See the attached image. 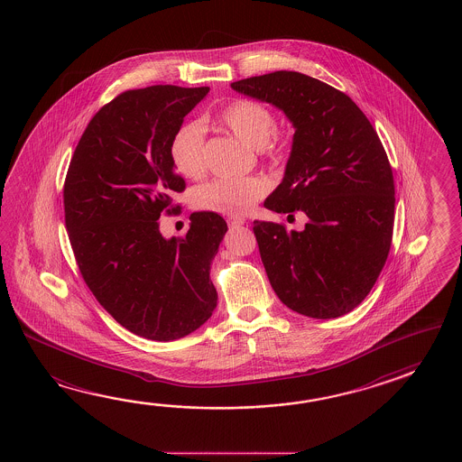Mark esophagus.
<instances>
[{
	"label": "esophagus",
	"mask_w": 462,
	"mask_h": 462,
	"mask_svg": "<svg viewBox=\"0 0 462 462\" xmlns=\"http://www.w3.org/2000/svg\"><path fill=\"white\" fill-rule=\"evenodd\" d=\"M245 223V217H229V219H227V225H229V227L243 226Z\"/></svg>",
	"instance_id": "obj_1"
}]
</instances>
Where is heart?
<instances>
[{
	"instance_id": "1",
	"label": "heart",
	"mask_w": 462,
	"mask_h": 462,
	"mask_svg": "<svg viewBox=\"0 0 462 462\" xmlns=\"http://www.w3.org/2000/svg\"><path fill=\"white\" fill-rule=\"evenodd\" d=\"M217 120L247 147L261 148L265 157L275 163L284 160L287 142L274 135L277 120L273 110L263 102L237 98L219 112ZM205 142L207 128L198 120L183 122L173 132L168 155L175 171L181 177L195 180L205 173ZM267 191L269 181L264 178H217L198 188L193 203L198 209L245 217L259 199L267 195Z\"/></svg>"
}]
</instances>
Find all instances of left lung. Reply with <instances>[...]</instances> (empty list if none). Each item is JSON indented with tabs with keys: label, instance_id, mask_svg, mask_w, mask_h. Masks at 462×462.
Listing matches in <instances>:
<instances>
[{
	"label": "left lung",
	"instance_id": "left-lung-1",
	"mask_svg": "<svg viewBox=\"0 0 462 462\" xmlns=\"http://www.w3.org/2000/svg\"><path fill=\"white\" fill-rule=\"evenodd\" d=\"M231 88L284 110L295 128L282 183L265 199L275 213L304 211V231L254 221L275 294L297 314L335 319L372 291L392 247L394 180L382 140L344 92L294 70Z\"/></svg>",
	"mask_w": 462,
	"mask_h": 462
}]
</instances>
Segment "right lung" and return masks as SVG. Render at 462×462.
Returning <instances> with one entry per match:
<instances>
[{
    "mask_svg": "<svg viewBox=\"0 0 462 462\" xmlns=\"http://www.w3.org/2000/svg\"><path fill=\"white\" fill-rule=\"evenodd\" d=\"M209 88L152 86L118 94L88 122L64 181L70 245L90 292L118 324L148 340L195 332L217 309L211 261L227 231L217 213L191 215L165 239L162 213L187 183L170 162L173 132Z\"/></svg>",
    "mask_w": 462,
    "mask_h": 462,
    "instance_id": "add662e5",
    "label": "right lung"
}]
</instances>
